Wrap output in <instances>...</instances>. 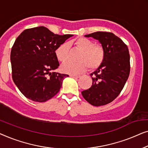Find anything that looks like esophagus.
<instances>
[{
    "instance_id": "34e87169",
    "label": "esophagus",
    "mask_w": 148,
    "mask_h": 148,
    "mask_svg": "<svg viewBox=\"0 0 148 148\" xmlns=\"http://www.w3.org/2000/svg\"><path fill=\"white\" fill-rule=\"evenodd\" d=\"M70 76L73 77V78H78L80 77V75H70Z\"/></svg>"
}]
</instances>
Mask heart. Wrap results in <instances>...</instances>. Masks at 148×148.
Masks as SVG:
<instances>
[{
    "mask_svg": "<svg viewBox=\"0 0 148 148\" xmlns=\"http://www.w3.org/2000/svg\"><path fill=\"white\" fill-rule=\"evenodd\" d=\"M75 48L80 51L78 57V62H68L62 66V71L65 74H78L86 69L87 66L90 70H95L101 65L105 59V51L104 47L96 44L86 37H80L69 43ZM56 57L61 63H64L68 59L69 45L64 43L60 45L55 51Z\"/></svg>",
    "mask_w": 148,
    "mask_h": 148,
    "instance_id": "1",
    "label": "heart"
}]
</instances>
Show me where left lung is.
Listing matches in <instances>:
<instances>
[{
    "mask_svg": "<svg viewBox=\"0 0 148 148\" xmlns=\"http://www.w3.org/2000/svg\"><path fill=\"white\" fill-rule=\"evenodd\" d=\"M101 43L105 51L104 61L90 74L92 85L82 92L90 105L99 107L114 101L127 80L130 72V56L127 45L111 32H97L86 35Z\"/></svg>",
    "mask_w": 148,
    "mask_h": 148,
    "instance_id": "left-lung-1",
    "label": "left lung"
}]
</instances>
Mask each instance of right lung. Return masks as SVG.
<instances>
[{"label":"right lung","mask_w":148,"mask_h":148,"mask_svg":"<svg viewBox=\"0 0 148 148\" xmlns=\"http://www.w3.org/2000/svg\"><path fill=\"white\" fill-rule=\"evenodd\" d=\"M72 36L54 34L43 26L18 35L11 52L12 78L25 97L43 103L59 92L62 81L69 76L51 72L60 66L55 51Z\"/></svg>","instance_id":"obj_1"}]
</instances>
